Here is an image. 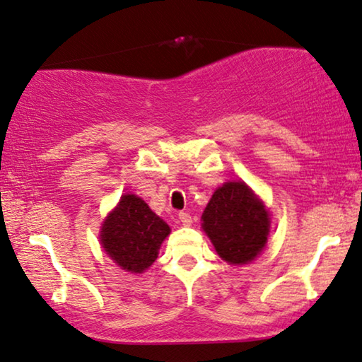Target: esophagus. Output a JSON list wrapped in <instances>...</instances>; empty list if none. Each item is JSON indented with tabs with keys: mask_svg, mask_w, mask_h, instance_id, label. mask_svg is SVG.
Wrapping results in <instances>:
<instances>
[{
	"mask_svg": "<svg viewBox=\"0 0 362 362\" xmlns=\"http://www.w3.org/2000/svg\"><path fill=\"white\" fill-rule=\"evenodd\" d=\"M178 220H180L184 225L192 223V216L190 214H187V211H180V214H178Z\"/></svg>",
	"mask_w": 362,
	"mask_h": 362,
	"instance_id": "34e87169",
	"label": "esophagus"
}]
</instances>
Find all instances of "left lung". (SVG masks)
<instances>
[{"mask_svg":"<svg viewBox=\"0 0 362 362\" xmlns=\"http://www.w3.org/2000/svg\"><path fill=\"white\" fill-rule=\"evenodd\" d=\"M202 220L216 253L230 264L252 262L267 243L269 215L243 182L218 187Z\"/></svg>","mask_w":362,"mask_h":362,"instance_id":"left-lung-1","label":"left lung"}]
</instances>
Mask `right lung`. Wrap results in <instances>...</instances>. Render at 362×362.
<instances>
[{
    "mask_svg": "<svg viewBox=\"0 0 362 362\" xmlns=\"http://www.w3.org/2000/svg\"><path fill=\"white\" fill-rule=\"evenodd\" d=\"M168 233V225L141 197L127 194L105 218L100 243L125 272L142 273L157 259L158 248Z\"/></svg>",
    "mask_w": 362,
    "mask_h": 362,
    "instance_id": "right-lung-1",
    "label": "right lung"
}]
</instances>
